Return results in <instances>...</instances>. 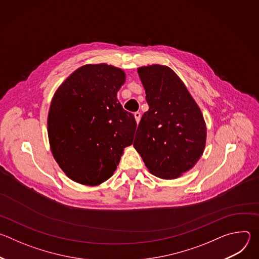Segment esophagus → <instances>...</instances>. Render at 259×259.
<instances>
[{
	"label": "esophagus",
	"mask_w": 259,
	"mask_h": 259,
	"mask_svg": "<svg viewBox=\"0 0 259 259\" xmlns=\"http://www.w3.org/2000/svg\"><path fill=\"white\" fill-rule=\"evenodd\" d=\"M134 117H135L136 123L138 124V123H139V121H140V119H141V114H140L139 112H136V113H134Z\"/></svg>",
	"instance_id": "1"
}]
</instances>
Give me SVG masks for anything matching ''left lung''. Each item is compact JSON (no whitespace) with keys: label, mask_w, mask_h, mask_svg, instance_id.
<instances>
[{"label":"left lung","mask_w":259,"mask_h":259,"mask_svg":"<svg viewBox=\"0 0 259 259\" xmlns=\"http://www.w3.org/2000/svg\"><path fill=\"white\" fill-rule=\"evenodd\" d=\"M150 108L136 130L133 145L157 177L174 179L192 169L206 144V125L186 85L168 66L138 68Z\"/></svg>","instance_id":"8db88e82"}]
</instances>
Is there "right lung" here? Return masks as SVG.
I'll use <instances>...</instances> for the list:
<instances>
[{
	"instance_id": "1",
	"label": "right lung",
	"mask_w": 259,
	"mask_h": 259,
	"mask_svg": "<svg viewBox=\"0 0 259 259\" xmlns=\"http://www.w3.org/2000/svg\"><path fill=\"white\" fill-rule=\"evenodd\" d=\"M125 72L105 63L73 71L55 92L48 115L51 152L73 181L98 186L132 144L136 121L117 98Z\"/></svg>"
}]
</instances>
